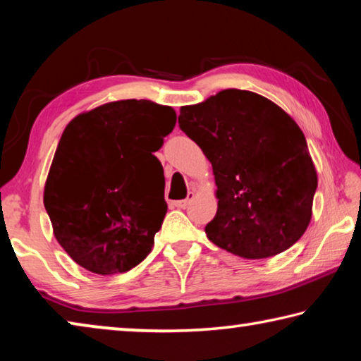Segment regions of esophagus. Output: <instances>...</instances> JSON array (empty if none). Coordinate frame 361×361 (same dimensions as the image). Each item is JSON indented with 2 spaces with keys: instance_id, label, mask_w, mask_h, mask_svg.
Listing matches in <instances>:
<instances>
[{
  "instance_id": "34e87169",
  "label": "esophagus",
  "mask_w": 361,
  "mask_h": 361,
  "mask_svg": "<svg viewBox=\"0 0 361 361\" xmlns=\"http://www.w3.org/2000/svg\"><path fill=\"white\" fill-rule=\"evenodd\" d=\"M192 199H194V192H188V197L185 200H176V202H173V205L176 209H186Z\"/></svg>"
}]
</instances>
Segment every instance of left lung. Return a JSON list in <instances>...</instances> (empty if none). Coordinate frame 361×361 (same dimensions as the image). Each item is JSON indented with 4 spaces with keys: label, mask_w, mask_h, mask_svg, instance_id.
<instances>
[{
    "label": "left lung",
    "mask_w": 361,
    "mask_h": 361,
    "mask_svg": "<svg viewBox=\"0 0 361 361\" xmlns=\"http://www.w3.org/2000/svg\"><path fill=\"white\" fill-rule=\"evenodd\" d=\"M180 129L212 162L218 210L205 226L215 245L247 259L288 250L312 216L317 172L302 130L276 103L226 89L181 106Z\"/></svg>",
    "instance_id": "1"
}]
</instances>
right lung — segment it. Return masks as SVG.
<instances>
[{
	"instance_id": "right-lung-1",
	"label": "right lung",
	"mask_w": 361,
	"mask_h": 361,
	"mask_svg": "<svg viewBox=\"0 0 361 361\" xmlns=\"http://www.w3.org/2000/svg\"><path fill=\"white\" fill-rule=\"evenodd\" d=\"M176 114L121 100L76 116L60 138L44 188L54 235L73 261L100 276L127 272L154 245L167 213L159 159Z\"/></svg>"
}]
</instances>
